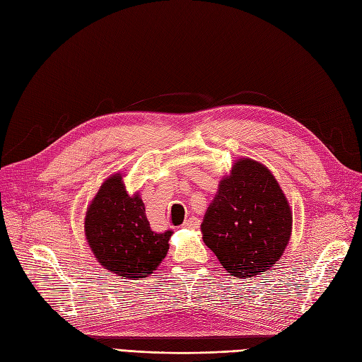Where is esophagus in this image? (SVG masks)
I'll return each instance as SVG.
<instances>
[{
	"label": "esophagus",
	"mask_w": 362,
	"mask_h": 362,
	"mask_svg": "<svg viewBox=\"0 0 362 362\" xmlns=\"http://www.w3.org/2000/svg\"><path fill=\"white\" fill-rule=\"evenodd\" d=\"M199 225H201L199 218H198V217H194V216L187 217V218H185V221H184V223H182V226H184V228H189V229H198V228H199Z\"/></svg>",
	"instance_id": "obj_1"
}]
</instances>
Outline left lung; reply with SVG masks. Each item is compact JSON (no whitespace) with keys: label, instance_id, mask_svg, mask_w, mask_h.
<instances>
[{"label":"left lung","instance_id":"left-lung-1","mask_svg":"<svg viewBox=\"0 0 362 362\" xmlns=\"http://www.w3.org/2000/svg\"><path fill=\"white\" fill-rule=\"evenodd\" d=\"M293 214L286 194L261 163L240 158L225 177L201 225L204 243L231 276L267 272L286 250Z\"/></svg>","mask_w":362,"mask_h":362}]
</instances>
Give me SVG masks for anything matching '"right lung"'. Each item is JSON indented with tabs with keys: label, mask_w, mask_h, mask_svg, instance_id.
<instances>
[{
	"label": "right lung",
	"mask_w": 362,
	"mask_h": 362,
	"mask_svg": "<svg viewBox=\"0 0 362 362\" xmlns=\"http://www.w3.org/2000/svg\"><path fill=\"white\" fill-rule=\"evenodd\" d=\"M84 231L95 258L108 272L145 278L168 255L172 231L154 233L139 193L129 196L122 175L107 178L87 208Z\"/></svg>",
	"instance_id": "right-lung-1"
}]
</instances>
